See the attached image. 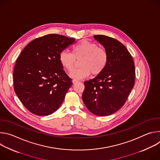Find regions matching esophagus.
<instances>
[{
  "label": "esophagus",
  "mask_w": 160,
  "mask_h": 160,
  "mask_svg": "<svg viewBox=\"0 0 160 160\" xmlns=\"http://www.w3.org/2000/svg\"><path fill=\"white\" fill-rule=\"evenodd\" d=\"M78 82H79V80H78L74 79V80H73V83L74 84H75V83H78Z\"/></svg>",
  "instance_id": "1"
}]
</instances>
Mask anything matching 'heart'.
I'll return each mask as SVG.
<instances>
[{"instance_id": "b5f03b06", "label": "heart", "mask_w": 160, "mask_h": 160, "mask_svg": "<svg viewBox=\"0 0 160 160\" xmlns=\"http://www.w3.org/2000/svg\"><path fill=\"white\" fill-rule=\"evenodd\" d=\"M80 59V68L70 73L74 78L87 77L90 73L94 76L101 74L108 64V54L105 49L98 47L97 43L83 40L74 45L72 53L64 50L59 56L61 64L68 72H72L77 60Z\"/></svg>"}]
</instances>
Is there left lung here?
Wrapping results in <instances>:
<instances>
[{"label": "left lung", "mask_w": 160, "mask_h": 160, "mask_svg": "<svg viewBox=\"0 0 160 160\" xmlns=\"http://www.w3.org/2000/svg\"><path fill=\"white\" fill-rule=\"evenodd\" d=\"M108 54V64L96 78L84 82L83 101L98 116L110 115L125 103L133 87L134 62L127 48L118 40L102 35H94Z\"/></svg>", "instance_id": "left-lung-1"}]
</instances>
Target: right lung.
Masks as SVG:
<instances>
[{
	"instance_id": "obj_1",
	"label": "right lung",
	"mask_w": 160,
	"mask_h": 160,
	"mask_svg": "<svg viewBox=\"0 0 160 160\" xmlns=\"http://www.w3.org/2000/svg\"><path fill=\"white\" fill-rule=\"evenodd\" d=\"M75 41L58 34L44 35L30 42L18 58L14 89L22 104L34 115H51L62 103L72 79L63 70L59 56Z\"/></svg>"
}]
</instances>
